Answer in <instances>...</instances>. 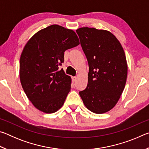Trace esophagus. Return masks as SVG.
Returning a JSON list of instances; mask_svg holds the SVG:
<instances>
[{
	"instance_id": "esophagus-1",
	"label": "esophagus",
	"mask_w": 149,
	"mask_h": 149,
	"mask_svg": "<svg viewBox=\"0 0 149 149\" xmlns=\"http://www.w3.org/2000/svg\"><path fill=\"white\" fill-rule=\"evenodd\" d=\"M76 79H77L76 77H72V80H73V81H74V82H75V81H76Z\"/></svg>"
}]
</instances>
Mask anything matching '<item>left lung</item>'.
Returning a JSON list of instances; mask_svg holds the SVG:
<instances>
[{
	"label": "left lung",
	"instance_id": "1",
	"mask_svg": "<svg viewBox=\"0 0 149 149\" xmlns=\"http://www.w3.org/2000/svg\"><path fill=\"white\" fill-rule=\"evenodd\" d=\"M76 33L89 64L88 84L79 95L90 111L103 114L116 104L124 89L127 75L124 50L106 30L86 27Z\"/></svg>",
	"mask_w": 149,
	"mask_h": 149
}]
</instances>
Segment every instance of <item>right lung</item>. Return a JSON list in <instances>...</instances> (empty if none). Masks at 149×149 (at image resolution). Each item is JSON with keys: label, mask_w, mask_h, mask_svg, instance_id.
Segmentation results:
<instances>
[{"label": "right lung", "mask_w": 149, "mask_h": 149, "mask_svg": "<svg viewBox=\"0 0 149 149\" xmlns=\"http://www.w3.org/2000/svg\"><path fill=\"white\" fill-rule=\"evenodd\" d=\"M79 44L73 30L52 25L36 33L25 45L20 56V81L40 111L54 113L64 104L72 81L59 65L64 61L65 50Z\"/></svg>", "instance_id": "right-lung-1"}]
</instances>
